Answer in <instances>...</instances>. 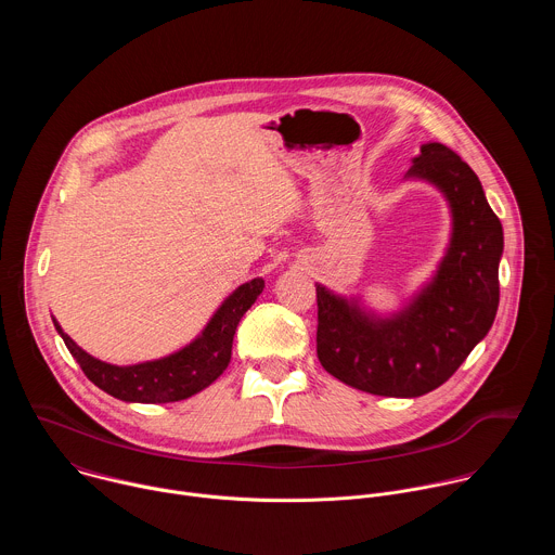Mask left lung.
<instances>
[{
    "instance_id": "8db88e82",
    "label": "left lung",
    "mask_w": 555,
    "mask_h": 555,
    "mask_svg": "<svg viewBox=\"0 0 555 555\" xmlns=\"http://www.w3.org/2000/svg\"><path fill=\"white\" fill-rule=\"evenodd\" d=\"M406 178L430 182L450 206V244L433 279L390 315L315 285L323 369L384 398H420L441 386L488 336L499 309L503 225L477 173L446 144L428 142Z\"/></svg>"
}]
</instances>
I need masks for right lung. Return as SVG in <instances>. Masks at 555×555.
I'll return each mask as SVG.
<instances>
[{
	"label": "right lung",
	"mask_w": 555,
	"mask_h": 555,
	"mask_svg": "<svg viewBox=\"0 0 555 555\" xmlns=\"http://www.w3.org/2000/svg\"><path fill=\"white\" fill-rule=\"evenodd\" d=\"M266 281L253 279L236 287L212 313L202 334L180 351L160 360L118 366L103 362L78 347L52 319L72 358L81 364L90 382L112 398L138 404H167L191 398L210 386L228 366L232 356V338L244 313L263 292Z\"/></svg>",
	"instance_id": "1"
}]
</instances>
